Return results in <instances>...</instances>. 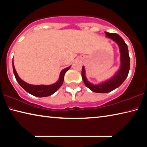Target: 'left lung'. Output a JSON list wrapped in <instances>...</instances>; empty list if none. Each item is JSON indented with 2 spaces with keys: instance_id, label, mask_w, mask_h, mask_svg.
Masks as SVG:
<instances>
[{
  "instance_id": "8db88e82",
  "label": "left lung",
  "mask_w": 147,
  "mask_h": 147,
  "mask_svg": "<svg viewBox=\"0 0 147 147\" xmlns=\"http://www.w3.org/2000/svg\"><path fill=\"white\" fill-rule=\"evenodd\" d=\"M105 34L108 38L113 39L119 46L121 53V66L119 71L113 78L98 85H94L88 82L86 78L84 67H82V77L84 82L89 89L96 93H108L118 88L124 82L129 71L130 59L129 53H128L127 44L125 43L124 40H123L122 37L118 35V34L110 33V32H105Z\"/></svg>"
}]
</instances>
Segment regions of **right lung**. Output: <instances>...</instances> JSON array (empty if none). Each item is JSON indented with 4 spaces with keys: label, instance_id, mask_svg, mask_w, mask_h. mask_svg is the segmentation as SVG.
Masks as SVG:
<instances>
[{
    "label": "right lung",
    "instance_id": "add662e5",
    "mask_svg": "<svg viewBox=\"0 0 147 147\" xmlns=\"http://www.w3.org/2000/svg\"><path fill=\"white\" fill-rule=\"evenodd\" d=\"M12 66H13V71L14 73L16 79L17 80L18 82L19 83V84L22 86V87L24 89L26 92L29 93L30 94H31L34 96L38 97H47L50 96V95H52L53 94L56 92V91L61 87V85L63 84L64 80V76L66 72L68 71L70 69V67H67V68L63 70L60 73L59 78L58 80L56 83L53 84L52 85H38V86H34V85H31L29 84L26 83L24 81H23L21 79L19 76L18 75L14 67V65H13V62L12 63Z\"/></svg>",
    "mask_w": 147,
    "mask_h": 147
}]
</instances>
